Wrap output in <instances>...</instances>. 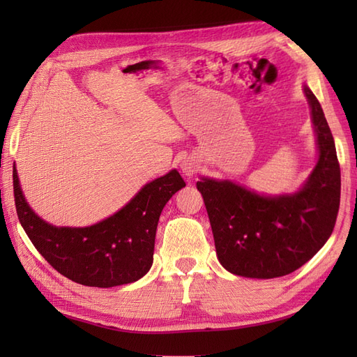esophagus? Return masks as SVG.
I'll return each mask as SVG.
<instances>
[{
    "mask_svg": "<svg viewBox=\"0 0 357 357\" xmlns=\"http://www.w3.org/2000/svg\"><path fill=\"white\" fill-rule=\"evenodd\" d=\"M180 168H181L183 174H185L186 177H192L193 174H195V171H197V164H195V160L185 159V160L181 162Z\"/></svg>",
    "mask_w": 357,
    "mask_h": 357,
    "instance_id": "1",
    "label": "esophagus"
}]
</instances>
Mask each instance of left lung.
I'll list each match as a JSON object with an SVG mask.
<instances>
[{
  "mask_svg": "<svg viewBox=\"0 0 357 357\" xmlns=\"http://www.w3.org/2000/svg\"><path fill=\"white\" fill-rule=\"evenodd\" d=\"M314 129L317 162L295 192L261 193L232 180L202 176L204 198L220 265L247 278L296 271L325 245L340 208L341 174L333 137L316 95L302 86Z\"/></svg>",
  "mask_w": 357,
  "mask_h": 357,
  "instance_id": "obj_1",
  "label": "left lung"
}]
</instances>
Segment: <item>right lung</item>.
<instances>
[{
	"label": "right lung",
	"mask_w": 357,
	"mask_h": 357,
	"mask_svg": "<svg viewBox=\"0 0 357 357\" xmlns=\"http://www.w3.org/2000/svg\"><path fill=\"white\" fill-rule=\"evenodd\" d=\"M186 186L171 169L139 189L121 210L89 226H55L31 208L13 165L16 211L28 238L46 261L73 282L114 287L144 277L153 264L159 215Z\"/></svg>",
	"instance_id": "right-lung-1"
}]
</instances>
